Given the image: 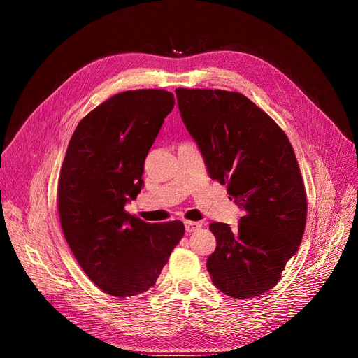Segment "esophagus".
I'll return each mask as SVG.
<instances>
[{"mask_svg":"<svg viewBox=\"0 0 358 358\" xmlns=\"http://www.w3.org/2000/svg\"><path fill=\"white\" fill-rule=\"evenodd\" d=\"M184 226H186V232L192 234V232H196V230H198V229H201L202 223H199V222H190V220H186V222H184Z\"/></svg>","mask_w":358,"mask_h":358,"instance_id":"34e87169","label":"esophagus"}]
</instances>
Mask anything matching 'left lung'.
I'll return each instance as SVG.
<instances>
[{
	"label": "left lung",
	"mask_w": 358,
	"mask_h": 358,
	"mask_svg": "<svg viewBox=\"0 0 358 358\" xmlns=\"http://www.w3.org/2000/svg\"><path fill=\"white\" fill-rule=\"evenodd\" d=\"M181 119L199 145L208 174L227 184L245 211L235 230L211 223L217 247L206 260L218 290L256 297L278 284L301 245L306 192L285 132L255 102L222 89H176Z\"/></svg>",
	"instance_id": "left-lung-1"
}]
</instances>
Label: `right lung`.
<instances>
[{"label":"right lung","instance_id":"add662e5","mask_svg":"<svg viewBox=\"0 0 358 358\" xmlns=\"http://www.w3.org/2000/svg\"><path fill=\"white\" fill-rule=\"evenodd\" d=\"M174 103L162 89L120 92L80 120L66 148L57 181L62 232L89 280L111 296L152 288L184 235L180 220L145 223L124 211Z\"/></svg>","mask_w":358,"mask_h":358}]
</instances>
